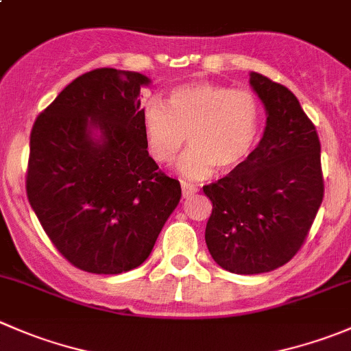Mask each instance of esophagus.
Masks as SVG:
<instances>
[{
    "label": "esophagus",
    "mask_w": 351,
    "mask_h": 351,
    "mask_svg": "<svg viewBox=\"0 0 351 351\" xmlns=\"http://www.w3.org/2000/svg\"><path fill=\"white\" fill-rule=\"evenodd\" d=\"M197 190H199V189H197L195 185H190V183H185V182L182 183V193H183V197H185V199H190L192 195H195Z\"/></svg>",
    "instance_id": "esophagus-1"
}]
</instances>
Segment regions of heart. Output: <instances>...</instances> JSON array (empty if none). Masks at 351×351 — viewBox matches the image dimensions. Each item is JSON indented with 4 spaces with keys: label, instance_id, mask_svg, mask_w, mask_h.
<instances>
[{
    "label": "heart",
    "instance_id": "b5f03b06",
    "mask_svg": "<svg viewBox=\"0 0 351 351\" xmlns=\"http://www.w3.org/2000/svg\"><path fill=\"white\" fill-rule=\"evenodd\" d=\"M261 120V103L252 90L210 82L173 87L166 106L152 97L142 108L145 142L156 162L169 165L186 135L190 147L176 166L186 180L238 168L257 144Z\"/></svg>",
    "mask_w": 351,
    "mask_h": 351
}]
</instances>
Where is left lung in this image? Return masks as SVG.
I'll list each match as a JSON object with an SVG mask.
<instances>
[{"label":"left lung","mask_w":351,"mask_h":351,"mask_svg":"<svg viewBox=\"0 0 351 351\" xmlns=\"http://www.w3.org/2000/svg\"><path fill=\"white\" fill-rule=\"evenodd\" d=\"M250 87L267 117L261 142L238 168L204 186L213 202L207 248L217 266L234 274L285 266L324 197L321 142L295 94L255 71Z\"/></svg>","instance_id":"1"}]
</instances>
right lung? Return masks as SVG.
Masks as SVG:
<instances>
[{
  "label": "right lung",
  "instance_id": "right-lung-1",
  "mask_svg": "<svg viewBox=\"0 0 351 351\" xmlns=\"http://www.w3.org/2000/svg\"><path fill=\"white\" fill-rule=\"evenodd\" d=\"M151 78L99 68L68 84L30 134L27 197L75 267L120 274L149 257L182 186L149 156L141 89Z\"/></svg>",
  "mask_w": 351,
  "mask_h": 351
}]
</instances>
